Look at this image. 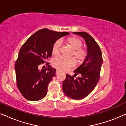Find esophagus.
<instances>
[{
	"label": "esophagus",
	"mask_w": 126,
	"mask_h": 126,
	"mask_svg": "<svg viewBox=\"0 0 126 126\" xmlns=\"http://www.w3.org/2000/svg\"><path fill=\"white\" fill-rule=\"evenodd\" d=\"M59 73H60V71H59V70H56V75H58Z\"/></svg>",
	"instance_id": "34e87169"
}]
</instances>
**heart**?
Here are the masks:
<instances>
[{
	"instance_id": "b5f03b06",
	"label": "heart",
	"mask_w": 126,
	"mask_h": 126,
	"mask_svg": "<svg viewBox=\"0 0 126 126\" xmlns=\"http://www.w3.org/2000/svg\"><path fill=\"white\" fill-rule=\"evenodd\" d=\"M66 44L73 50L72 56H73L77 65L84 63L88 55V51L85 48H82V42L77 37H72L67 39ZM61 41H57L52 47V54L53 56H57L61 50ZM53 65L55 68L61 72H66L73 68L75 65V61L73 58H66L58 57L53 60Z\"/></svg>"
}]
</instances>
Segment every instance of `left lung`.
<instances>
[{"label":"left lung","mask_w":126,"mask_h":126,"mask_svg":"<svg viewBox=\"0 0 126 126\" xmlns=\"http://www.w3.org/2000/svg\"><path fill=\"white\" fill-rule=\"evenodd\" d=\"M73 33L84 39L88 55L84 63L74 71V76L66 75V79L63 82V90L68 97L80 100L89 95L99 81L103 57L99 45L92 36L86 32ZM78 74L79 76L75 78Z\"/></svg>","instance_id":"1"}]
</instances>
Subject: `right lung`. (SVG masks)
I'll list each match as a JSON object with an SVG mask.
<instances>
[{
  "instance_id": "right-lung-1",
  "label": "right lung",
  "mask_w": 126,
  "mask_h": 126,
  "mask_svg": "<svg viewBox=\"0 0 126 126\" xmlns=\"http://www.w3.org/2000/svg\"><path fill=\"white\" fill-rule=\"evenodd\" d=\"M68 34L41 29L29 37L20 48L15 62V74L19 90L26 99L38 101L46 96L48 84L56 76V69L48 63L45 69L39 70V66L51 58L56 41Z\"/></svg>"
}]
</instances>
